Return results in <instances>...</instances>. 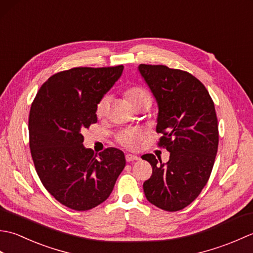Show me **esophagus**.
Returning <instances> with one entry per match:
<instances>
[{
  "instance_id": "34e87169",
  "label": "esophagus",
  "mask_w": 253,
  "mask_h": 253,
  "mask_svg": "<svg viewBox=\"0 0 253 253\" xmlns=\"http://www.w3.org/2000/svg\"><path fill=\"white\" fill-rule=\"evenodd\" d=\"M140 158L133 154H126V161L127 162H132V161H139Z\"/></svg>"
}]
</instances>
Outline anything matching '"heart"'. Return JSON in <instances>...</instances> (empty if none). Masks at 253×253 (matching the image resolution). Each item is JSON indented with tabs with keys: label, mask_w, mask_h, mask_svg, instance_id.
<instances>
[{
	"label": "heart",
	"mask_w": 253,
	"mask_h": 253,
	"mask_svg": "<svg viewBox=\"0 0 253 253\" xmlns=\"http://www.w3.org/2000/svg\"><path fill=\"white\" fill-rule=\"evenodd\" d=\"M126 96L129 100L132 105H135L139 102L149 100L151 101V96L147 92L146 90L141 87H132L126 91ZM110 102L111 98L110 95L102 96L100 101L98 102L95 107V113L98 117H104L110 109ZM142 135L141 132L136 129H129V130H124L118 133L116 139L123 147L127 149H136L138 147V143L140 141Z\"/></svg>",
	"instance_id": "b5f03b06"
}]
</instances>
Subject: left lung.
Segmentation results:
<instances>
[{
  "instance_id": "1",
  "label": "left lung",
  "mask_w": 253,
  "mask_h": 253,
  "mask_svg": "<svg viewBox=\"0 0 253 253\" xmlns=\"http://www.w3.org/2000/svg\"><path fill=\"white\" fill-rule=\"evenodd\" d=\"M158 104L160 146L169 152L168 163L142 155L152 166L143 182L147 200L165 211L186 208L200 195L211 175L218 147L215 107L207 88L191 74L164 65L138 66Z\"/></svg>"
}]
</instances>
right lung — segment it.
I'll use <instances>...</instances> for the list:
<instances>
[{"instance_id":"right-lung-1","label":"right lung","mask_w":253,"mask_h":253,"mask_svg":"<svg viewBox=\"0 0 253 253\" xmlns=\"http://www.w3.org/2000/svg\"><path fill=\"white\" fill-rule=\"evenodd\" d=\"M124 66L76 67L41 85L29 114V146L38 176L64 206L87 211L110 197L126 165L122 150L94 154L82 131L98 121L95 107L123 74Z\"/></svg>"}]
</instances>
